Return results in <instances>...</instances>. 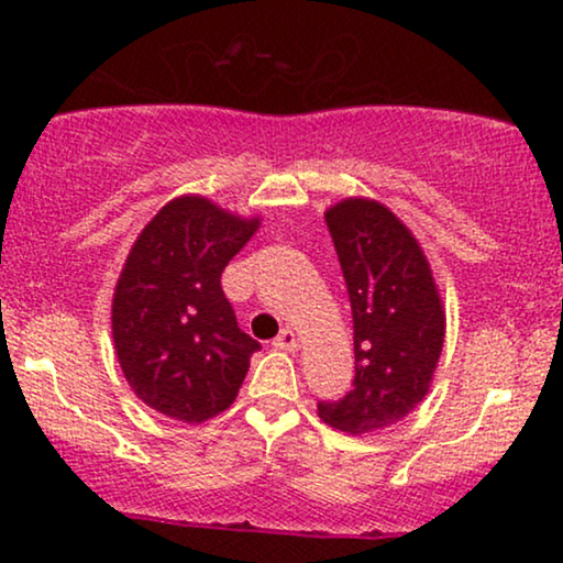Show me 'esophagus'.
<instances>
[{"label":"esophagus","mask_w":563,"mask_h":563,"mask_svg":"<svg viewBox=\"0 0 563 563\" xmlns=\"http://www.w3.org/2000/svg\"><path fill=\"white\" fill-rule=\"evenodd\" d=\"M273 346L280 349V352H296V349H299L301 344H299V335L290 331V328H283L280 335H277V339L273 341Z\"/></svg>","instance_id":"34e87169"}]
</instances>
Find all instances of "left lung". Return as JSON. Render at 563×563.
I'll return each instance as SVG.
<instances>
[{
	"label": "left lung",
	"instance_id": "1",
	"mask_svg": "<svg viewBox=\"0 0 563 563\" xmlns=\"http://www.w3.org/2000/svg\"><path fill=\"white\" fill-rule=\"evenodd\" d=\"M354 322V386L318 416L346 434L402 421L429 394L444 344V307L421 243L373 198L325 211Z\"/></svg>",
	"mask_w": 563,
	"mask_h": 563
}]
</instances>
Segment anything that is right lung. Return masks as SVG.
<instances>
[{"label":"right lung","instance_id":"right-lung-1","mask_svg":"<svg viewBox=\"0 0 563 563\" xmlns=\"http://www.w3.org/2000/svg\"><path fill=\"white\" fill-rule=\"evenodd\" d=\"M260 224L179 196L129 251L111 307L115 357L132 391L166 418L203 423L235 402L260 341L238 328L219 277Z\"/></svg>","mask_w":563,"mask_h":563}]
</instances>
